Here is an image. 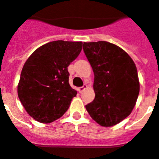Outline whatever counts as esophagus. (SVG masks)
<instances>
[{
    "instance_id": "34e87169",
    "label": "esophagus",
    "mask_w": 159,
    "mask_h": 159,
    "mask_svg": "<svg viewBox=\"0 0 159 159\" xmlns=\"http://www.w3.org/2000/svg\"><path fill=\"white\" fill-rule=\"evenodd\" d=\"M87 87V85H84L83 87H79V88H78V89H77V90H78V92H79V93H82V92H83V91H84V90L86 89Z\"/></svg>"
}]
</instances>
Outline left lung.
Masks as SVG:
<instances>
[{
  "mask_svg": "<svg viewBox=\"0 0 159 159\" xmlns=\"http://www.w3.org/2000/svg\"><path fill=\"white\" fill-rule=\"evenodd\" d=\"M94 72L95 99L86 106L100 125H117L130 115L139 93L135 63L125 51L106 41L83 43Z\"/></svg>",
  "mask_w": 159,
  "mask_h": 159,
  "instance_id": "left-lung-1",
  "label": "left lung"
}]
</instances>
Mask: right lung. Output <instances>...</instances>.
<instances>
[{"mask_svg":"<svg viewBox=\"0 0 159 159\" xmlns=\"http://www.w3.org/2000/svg\"><path fill=\"white\" fill-rule=\"evenodd\" d=\"M82 48V42L52 41L37 48L26 60L17 92L21 104L35 120L51 123L69 108L77 92L69 85L67 67Z\"/></svg>","mask_w":159,"mask_h":159,"instance_id":"add662e5","label":"right lung"}]
</instances>
